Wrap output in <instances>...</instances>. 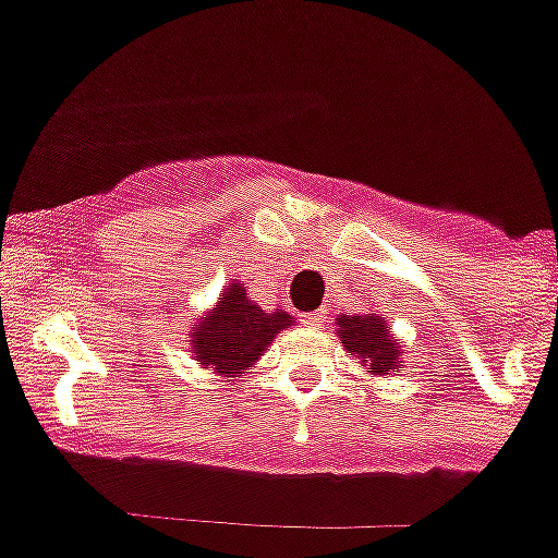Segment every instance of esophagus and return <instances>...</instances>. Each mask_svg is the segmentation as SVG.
<instances>
[{
    "label": "esophagus",
    "instance_id": "34e87169",
    "mask_svg": "<svg viewBox=\"0 0 558 558\" xmlns=\"http://www.w3.org/2000/svg\"><path fill=\"white\" fill-rule=\"evenodd\" d=\"M302 322L307 324L310 329H322L324 327V313L322 310H313V313H304Z\"/></svg>",
    "mask_w": 558,
    "mask_h": 558
}]
</instances>
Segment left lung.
Instances as JSON below:
<instances>
[{
  "mask_svg": "<svg viewBox=\"0 0 558 558\" xmlns=\"http://www.w3.org/2000/svg\"><path fill=\"white\" fill-rule=\"evenodd\" d=\"M338 335L343 340V347L363 363H372L374 374H388L402 363L399 360L397 340H391L386 322H379L377 315H340L338 318Z\"/></svg>",
  "mask_w": 558,
  "mask_h": 558,
  "instance_id": "left-lung-1",
  "label": "left lung"
}]
</instances>
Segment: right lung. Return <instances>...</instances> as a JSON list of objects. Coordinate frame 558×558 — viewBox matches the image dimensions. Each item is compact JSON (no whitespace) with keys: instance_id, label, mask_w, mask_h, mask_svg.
<instances>
[{"instance_id":"right-lung-1","label":"right lung","mask_w":558,"mask_h":558,"mask_svg":"<svg viewBox=\"0 0 558 558\" xmlns=\"http://www.w3.org/2000/svg\"><path fill=\"white\" fill-rule=\"evenodd\" d=\"M290 327L288 313H265L240 284H229L218 307L192 327V352L223 377L245 374L276 332Z\"/></svg>"}]
</instances>
